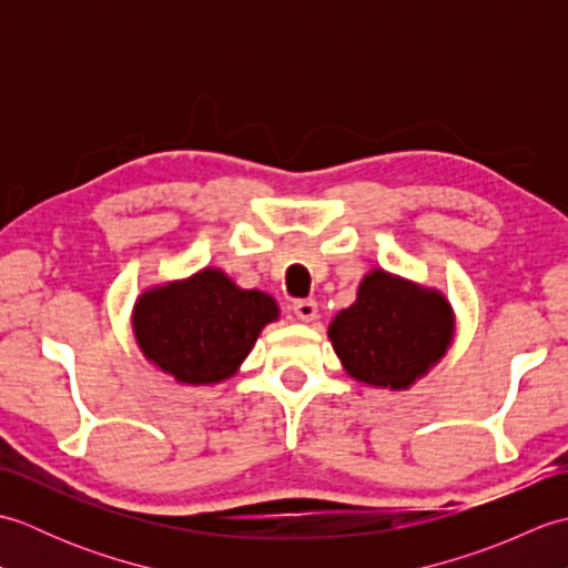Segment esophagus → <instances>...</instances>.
Masks as SVG:
<instances>
[{"label":"esophagus","mask_w":568,"mask_h":568,"mask_svg":"<svg viewBox=\"0 0 568 568\" xmlns=\"http://www.w3.org/2000/svg\"><path fill=\"white\" fill-rule=\"evenodd\" d=\"M293 312L300 322H312L317 317V303L315 300H297L293 305Z\"/></svg>","instance_id":"1"}]
</instances>
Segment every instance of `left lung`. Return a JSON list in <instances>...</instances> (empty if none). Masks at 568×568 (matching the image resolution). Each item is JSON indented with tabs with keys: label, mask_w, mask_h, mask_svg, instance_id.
I'll return each instance as SVG.
<instances>
[{
	"label": "left lung",
	"mask_w": 568,
	"mask_h": 568,
	"mask_svg": "<svg viewBox=\"0 0 568 568\" xmlns=\"http://www.w3.org/2000/svg\"><path fill=\"white\" fill-rule=\"evenodd\" d=\"M454 336L452 305L385 271H371L352 307L329 324L346 373L378 388H409L446 354Z\"/></svg>",
	"instance_id": "1"
}]
</instances>
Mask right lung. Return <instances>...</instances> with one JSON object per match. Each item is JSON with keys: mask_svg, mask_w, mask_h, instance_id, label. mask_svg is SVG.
I'll list each match as a JSON object with an SVG mask.
<instances>
[{"mask_svg": "<svg viewBox=\"0 0 568 568\" xmlns=\"http://www.w3.org/2000/svg\"><path fill=\"white\" fill-rule=\"evenodd\" d=\"M277 305L261 291H241L216 268L151 287L134 305L143 356L180 383L204 385L234 376Z\"/></svg>", "mask_w": 568, "mask_h": 568, "instance_id": "1", "label": "right lung"}]
</instances>
